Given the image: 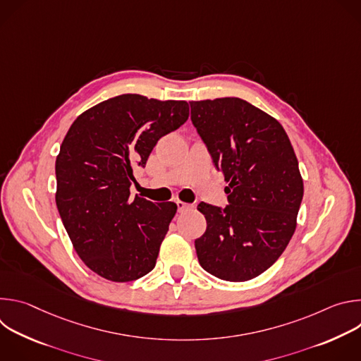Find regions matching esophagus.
Instances as JSON below:
<instances>
[{
    "label": "esophagus",
    "instance_id": "1",
    "mask_svg": "<svg viewBox=\"0 0 361 361\" xmlns=\"http://www.w3.org/2000/svg\"><path fill=\"white\" fill-rule=\"evenodd\" d=\"M176 204H177V210L180 212V213H183V212H187V210H190L192 205L191 204H187V202H184V201H176Z\"/></svg>",
    "mask_w": 361,
    "mask_h": 361
}]
</instances>
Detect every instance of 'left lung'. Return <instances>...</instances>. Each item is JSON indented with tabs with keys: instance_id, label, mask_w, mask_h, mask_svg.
Here are the masks:
<instances>
[{
	"instance_id": "8db88e82",
	"label": "left lung",
	"mask_w": 361,
	"mask_h": 361,
	"mask_svg": "<svg viewBox=\"0 0 361 361\" xmlns=\"http://www.w3.org/2000/svg\"><path fill=\"white\" fill-rule=\"evenodd\" d=\"M191 121L223 171L228 205L200 202L207 230L194 241L201 267L226 281L270 269L291 240L302 178L281 124L235 98L191 101Z\"/></svg>"
}]
</instances>
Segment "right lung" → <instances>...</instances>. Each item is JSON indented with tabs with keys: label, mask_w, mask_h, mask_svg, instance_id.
I'll list each match as a JSON object with an SVG mask.
<instances>
[{
	"label": "right lung",
	"mask_w": 361,
	"mask_h": 361,
	"mask_svg": "<svg viewBox=\"0 0 361 361\" xmlns=\"http://www.w3.org/2000/svg\"><path fill=\"white\" fill-rule=\"evenodd\" d=\"M188 111L185 101L123 94L71 124L56 161V202L80 259L98 276L127 283L156 267L177 204L130 198L133 167H144Z\"/></svg>",
	"instance_id": "right-lung-1"
}]
</instances>
